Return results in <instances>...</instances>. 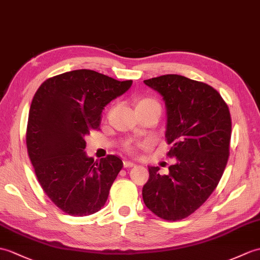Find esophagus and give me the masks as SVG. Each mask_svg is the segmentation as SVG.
Wrapping results in <instances>:
<instances>
[{
    "label": "esophagus",
    "instance_id": "obj_1",
    "mask_svg": "<svg viewBox=\"0 0 260 260\" xmlns=\"http://www.w3.org/2000/svg\"><path fill=\"white\" fill-rule=\"evenodd\" d=\"M124 167L125 168H129V167H134L135 166V164L133 161H129V160H124Z\"/></svg>",
    "mask_w": 260,
    "mask_h": 260
}]
</instances>
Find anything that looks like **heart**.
<instances>
[{
  "mask_svg": "<svg viewBox=\"0 0 260 260\" xmlns=\"http://www.w3.org/2000/svg\"><path fill=\"white\" fill-rule=\"evenodd\" d=\"M145 105H158V103L156 102L155 100L153 99H149V98H145V99H142L137 102L136 104V107H140V106H145ZM127 150H129V152H132L133 149H134V147L132 146V145H128L127 147Z\"/></svg>",
  "mask_w": 260,
  "mask_h": 260,
  "instance_id": "obj_1",
  "label": "heart"
}]
</instances>
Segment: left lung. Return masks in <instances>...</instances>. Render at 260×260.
Wrapping results in <instances>:
<instances>
[{"label": "left lung", "instance_id": "left-lung-1", "mask_svg": "<svg viewBox=\"0 0 260 260\" xmlns=\"http://www.w3.org/2000/svg\"><path fill=\"white\" fill-rule=\"evenodd\" d=\"M144 83L162 96L167 110V156L176 158L167 175L149 166L143 187L146 207L165 220L197 210L218 185L229 157L232 118L220 94L206 83L167 74Z\"/></svg>", "mask_w": 260, "mask_h": 260}]
</instances>
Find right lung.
<instances>
[{"label":"right lung","instance_id":"right-lung-1","mask_svg":"<svg viewBox=\"0 0 260 260\" xmlns=\"http://www.w3.org/2000/svg\"><path fill=\"white\" fill-rule=\"evenodd\" d=\"M133 81H117L92 70L47 78L29 107L26 147L39 183L54 205L72 216L104 206L123 167L115 155L87 157L85 136L99 129L104 107Z\"/></svg>","mask_w":260,"mask_h":260}]
</instances>
